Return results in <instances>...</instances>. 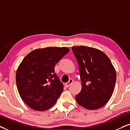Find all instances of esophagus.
Instances as JSON below:
<instances>
[{
    "label": "esophagus",
    "mask_w": 130,
    "mask_h": 130,
    "mask_svg": "<svg viewBox=\"0 0 130 130\" xmlns=\"http://www.w3.org/2000/svg\"><path fill=\"white\" fill-rule=\"evenodd\" d=\"M73 82V79H70L68 82H67V83H65V86H66L67 88H68V87L70 86V85Z\"/></svg>",
    "instance_id": "34e87169"
}]
</instances>
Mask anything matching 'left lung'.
<instances>
[{"mask_svg":"<svg viewBox=\"0 0 130 130\" xmlns=\"http://www.w3.org/2000/svg\"><path fill=\"white\" fill-rule=\"evenodd\" d=\"M78 64L82 90L75 96L78 104L89 110L101 108L114 91L116 74L111 60L98 49L86 46L73 47Z\"/></svg>","mask_w":130,"mask_h":130,"instance_id":"left-lung-1","label":"left lung"}]
</instances>
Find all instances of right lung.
Returning <instances> with one entry per match:
<instances>
[{"instance_id": "obj_1", "label": "right lung", "mask_w": 130, "mask_h": 130, "mask_svg": "<svg viewBox=\"0 0 130 130\" xmlns=\"http://www.w3.org/2000/svg\"><path fill=\"white\" fill-rule=\"evenodd\" d=\"M69 52L67 47L35 49L20 64L16 73L18 91L32 109H48L61 95L63 86L55 73V67Z\"/></svg>"}]
</instances>
